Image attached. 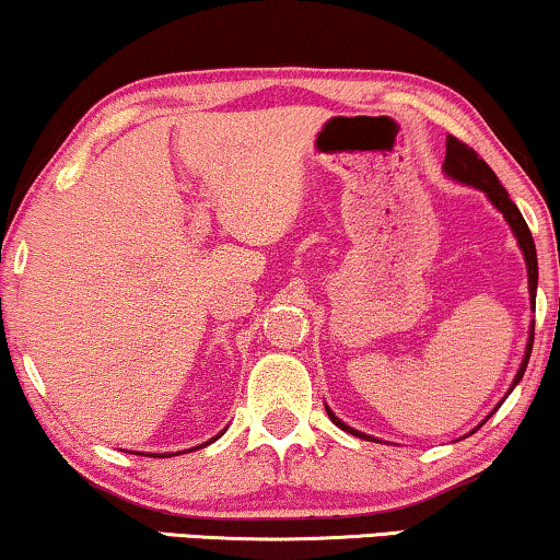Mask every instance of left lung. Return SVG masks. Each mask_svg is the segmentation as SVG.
Returning <instances> with one entry per match:
<instances>
[{
  "label": "left lung",
  "mask_w": 560,
  "mask_h": 560,
  "mask_svg": "<svg viewBox=\"0 0 560 560\" xmlns=\"http://www.w3.org/2000/svg\"><path fill=\"white\" fill-rule=\"evenodd\" d=\"M443 173H446V178H451V180H456V183H464V186H471V188H477V190H481V194L487 196V201L494 206L497 211L502 213L504 217V221H508V226L512 229V234H515V240H517V247H520V252H523V257H525V267H527V290H530V308L535 311V293H538V255H535V242H533V234H530V229H527V224H525V219H523V213H520V209L515 203H512V198H510V194L508 190H504V186L500 183V178H497L494 175V171L492 167H489L485 160H481L477 152H474L469 144H464V142H458L456 137H451L448 135V140H446V160H443ZM535 331V320H530V336H527V347H525V354H523V362H520V370H517V374H515V380H512V385H510V389H508V395L512 393V389L517 387V382L523 380V374H525V370H527V362H530V351H533V334ZM504 395V397H508ZM504 402V400H502ZM500 402V405H502ZM500 405H497V408H500ZM494 408V410H497ZM492 410V412H494ZM326 412H328V418L334 420L336 425L341 428V431H347V433H351V435H359V439H366V441H377L374 439V435H366V433H362V431H357V428H351V425H347L343 423V420L336 416V412L328 408L326 405ZM492 412H489V416H492ZM487 416V418H489ZM485 418V420H487ZM479 428V425H477ZM477 428H474V431H477ZM471 431V433H474Z\"/></svg>",
  "instance_id": "1"
}]
</instances>
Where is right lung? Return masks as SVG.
Segmentation results:
<instances>
[{"label":"right lung","mask_w":560,"mask_h":560,"mask_svg":"<svg viewBox=\"0 0 560 560\" xmlns=\"http://www.w3.org/2000/svg\"><path fill=\"white\" fill-rule=\"evenodd\" d=\"M224 431H226V428H224ZM224 431H221L219 435H213L211 441H206V443H201V446H196V448H203V446H209V443H213V441H217V439H221V435H224ZM196 448H188V451H196ZM180 454H186V451H180ZM150 456H152V454H150ZM155 456H163V458H167V456H175V454H155Z\"/></svg>","instance_id":"obj_1"}]
</instances>
